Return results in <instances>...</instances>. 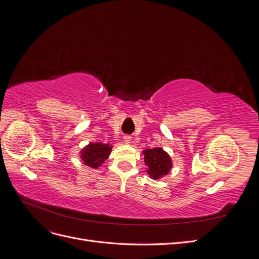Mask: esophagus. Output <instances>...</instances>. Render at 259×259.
Masks as SVG:
<instances>
[{
    "mask_svg": "<svg viewBox=\"0 0 259 259\" xmlns=\"http://www.w3.org/2000/svg\"><path fill=\"white\" fill-rule=\"evenodd\" d=\"M123 142H124V144L130 145L131 142H132V137L128 136V135H125V136L123 137Z\"/></svg>",
    "mask_w": 259,
    "mask_h": 259,
    "instance_id": "34e87169",
    "label": "esophagus"
}]
</instances>
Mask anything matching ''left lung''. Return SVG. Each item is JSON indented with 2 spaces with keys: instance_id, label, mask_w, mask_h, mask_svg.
Here are the masks:
<instances>
[{
  "instance_id": "1",
  "label": "left lung",
  "mask_w": 259,
  "mask_h": 259,
  "mask_svg": "<svg viewBox=\"0 0 259 259\" xmlns=\"http://www.w3.org/2000/svg\"><path fill=\"white\" fill-rule=\"evenodd\" d=\"M145 164L147 165V173L152 179H160L168 174L173 162L170 156L162 148L146 149L143 151Z\"/></svg>"
}]
</instances>
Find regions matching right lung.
<instances>
[{
	"instance_id": "add662e5",
	"label": "right lung",
	"mask_w": 259,
	"mask_h": 259,
	"mask_svg": "<svg viewBox=\"0 0 259 259\" xmlns=\"http://www.w3.org/2000/svg\"><path fill=\"white\" fill-rule=\"evenodd\" d=\"M112 146L103 143H90L80 151L81 159L85 165L92 168H98L109 158Z\"/></svg>"
}]
</instances>
